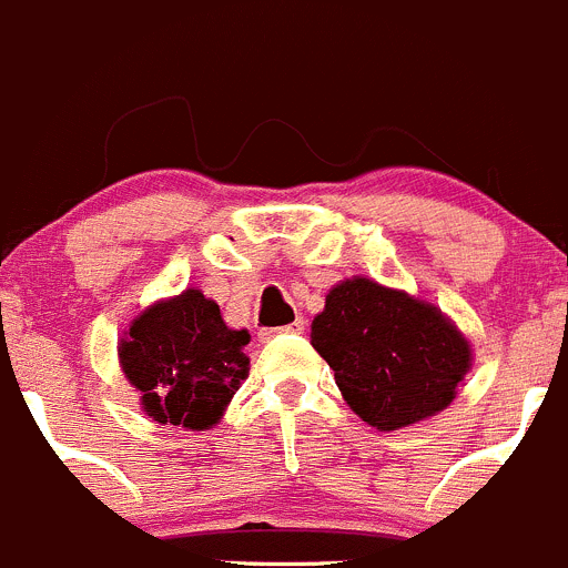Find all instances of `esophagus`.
<instances>
[{
    "instance_id": "esophagus-1",
    "label": "esophagus",
    "mask_w": 568,
    "mask_h": 568,
    "mask_svg": "<svg viewBox=\"0 0 568 568\" xmlns=\"http://www.w3.org/2000/svg\"><path fill=\"white\" fill-rule=\"evenodd\" d=\"M305 331V322L296 320L285 327H274V331H260V342H272L274 336H283V333H302Z\"/></svg>"
}]
</instances>
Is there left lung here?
I'll return each instance as SVG.
<instances>
[{"label": "left lung", "mask_w": 568, "mask_h": 568, "mask_svg": "<svg viewBox=\"0 0 568 568\" xmlns=\"http://www.w3.org/2000/svg\"><path fill=\"white\" fill-rule=\"evenodd\" d=\"M311 344L331 364L349 409L378 432L448 409L474 367V347L452 316L362 274L327 291Z\"/></svg>", "instance_id": "obj_1"}]
</instances>
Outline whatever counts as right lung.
I'll return each instance as SVG.
<instances>
[{"mask_svg":"<svg viewBox=\"0 0 568 568\" xmlns=\"http://www.w3.org/2000/svg\"><path fill=\"white\" fill-rule=\"evenodd\" d=\"M248 331L226 325L219 302L201 288H184L131 322L116 342V358L151 420L204 432L224 417L248 378Z\"/></svg>","mask_w":568,"mask_h":568,"instance_id":"obj_1","label":"right lung"}]
</instances>
